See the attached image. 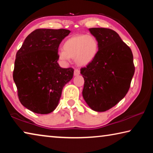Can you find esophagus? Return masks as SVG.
I'll use <instances>...</instances> for the list:
<instances>
[{"label": "esophagus", "instance_id": "34e87169", "mask_svg": "<svg viewBox=\"0 0 153 153\" xmlns=\"http://www.w3.org/2000/svg\"><path fill=\"white\" fill-rule=\"evenodd\" d=\"M80 74V71L79 70H78V69H75L74 70V76H79V75Z\"/></svg>", "mask_w": 153, "mask_h": 153}]
</instances>
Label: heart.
I'll return each mask as SVG.
<instances>
[{"label":"heart","mask_w":153,"mask_h":153,"mask_svg":"<svg viewBox=\"0 0 153 153\" xmlns=\"http://www.w3.org/2000/svg\"><path fill=\"white\" fill-rule=\"evenodd\" d=\"M98 42L92 35H76L65 41L63 50L58 53V57L63 62L74 58L79 66H87L94 60L98 52Z\"/></svg>","instance_id":"obj_1"}]
</instances>
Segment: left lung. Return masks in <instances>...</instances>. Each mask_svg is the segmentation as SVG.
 Returning <instances> with one entry per match:
<instances>
[{"label":"left lung","mask_w":153,"mask_h":153,"mask_svg":"<svg viewBox=\"0 0 153 153\" xmlns=\"http://www.w3.org/2000/svg\"><path fill=\"white\" fill-rule=\"evenodd\" d=\"M89 31L99 47L94 60L80 70L84 79L82 96L91 109L104 112L128 93L135 71L133 55L114 30L93 27Z\"/></svg>","instance_id":"1"}]
</instances>
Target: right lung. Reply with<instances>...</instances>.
Wrapping results in <instances>:
<instances>
[{
  "label": "right lung",
  "mask_w": 153,
  "mask_h": 153,
  "mask_svg": "<svg viewBox=\"0 0 153 153\" xmlns=\"http://www.w3.org/2000/svg\"><path fill=\"white\" fill-rule=\"evenodd\" d=\"M70 32L65 29L36 30L17 51L13 77L21 103L33 113L53 112L64 86L73 78L74 69L62 68L57 63L59 46Z\"/></svg>",
  "instance_id": "right-lung-1"
}]
</instances>
